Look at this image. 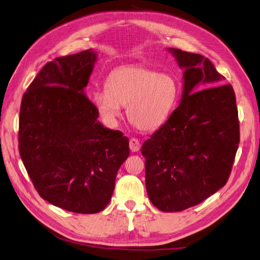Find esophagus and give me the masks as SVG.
Returning <instances> with one entry per match:
<instances>
[{"label": "esophagus", "mask_w": 260, "mask_h": 260, "mask_svg": "<svg viewBox=\"0 0 260 260\" xmlns=\"http://www.w3.org/2000/svg\"><path fill=\"white\" fill-rule=\"evenodd\" d=\"M129 147H130V149H131L132 152H138L139 149H140V147H141L140 141L138 139H136V138H132L130 140V142H129Z\"/></svg>", "instance_id": "esophagus-1"}]
</instances>
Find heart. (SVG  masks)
I'll list each match as a JSON object with an SVG mask.
<instances>
[{
    "instance_id": "heart-1",
    "label": "heart",
    "mask_w": 260,
    "mask_h": 260,
    "mask_svg": "<svg viewBox=\"0 0 260 260\" xmlns=\"http://www.w3.org/2000/svg\"><path fill=\"white\" fill-rule=\"evenodd\" d=\"M179 81L167 73L146 66H122L106 80L105 90L92 93V102L103 119L115 124L127 106L130 123L141 131H154L168 120L179 100Z\"/></svg>"
}]
</instances>
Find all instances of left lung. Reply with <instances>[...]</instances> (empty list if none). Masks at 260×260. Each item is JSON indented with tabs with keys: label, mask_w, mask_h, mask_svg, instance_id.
<instances>
[{
	"label": "left lung",
	"mask_w": 260,
	"mask_h": 260,
	"mask_svg": "<svg viewBox=\"0 0 260 260\" xmlns=\"http://www.w3.org/2000/svg\"><path fill=\"white\" fill-rule=\"evenodd\" d=\"M183 70L180 105L141 148L149 200L165 212L198 205L229 179L240 143L231 84L203 55L167 49ZM206 89H204L203 88Z\"/></svg>",
	"instance_id": "obj_1"
}]
</instances>
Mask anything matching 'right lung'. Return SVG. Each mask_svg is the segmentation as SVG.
I'll list each match as a JSON object with an SVG mask.
<instances>
[{"instance_id":"1","label":"right lung","mask_w":260,"mask_h":260,"mask_svg":"<svg viewBox=\"0 0 260 260\" xmlns=\"http://www.w3.org/2000/svg\"><path fill=\"white\" fill-rule=\"evenodd\" d=\"M98 54L86 50L46 64L23 94L19 154L41 198L78 214H96L111 202L129 140L105 128L86 98Z\"/></svg>"}]
</instances>
